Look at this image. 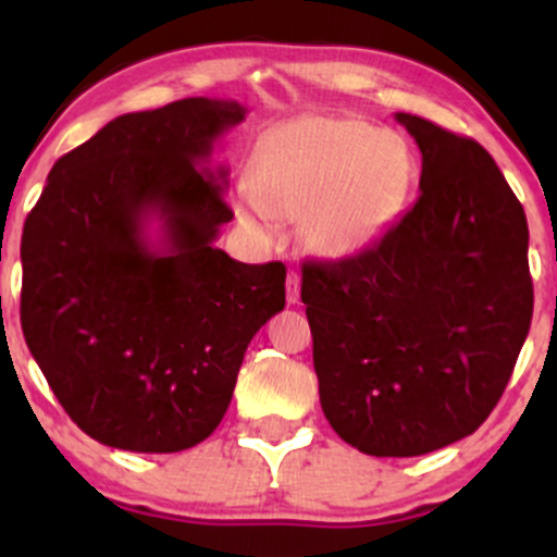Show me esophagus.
I'll use <instances>...</instances> for the list:
<instances>
[{
  "mask_svg": "<svg viewBox=\"0 0 557 557\" xmlns=\"http://www.w3.org/2000/svg\"><path fill=\"white\" fill-rule=\"evenodd\" d=\"M285 298H287V304H298V298H300V277H298V272L296 270H290L287 272V283H285Z\"/></svg>",
  "mask_w": 557,
  "mask_h": 557,
  "instance_id": "1",
  "label": "esophagus"
}]
</instances>
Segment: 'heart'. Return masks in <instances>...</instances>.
<instances>
[{
  "mask_svg": "<svg viewBox=\"0 0 557 557\" xmlns=\"http://www.w3.org/2000/svg\"><path fill=\"white\" fill-rule=\"evenodd\" d=\"M413 183V157L398 133L356 117H306L259 138L238 194V214L270 238L298 220L300 238L324 257H348L398 216Z\"/></svg>",
  "mask_w": 557,
  "mask_h": 557,
  "instance_id": "obj_1",
  "label": "heart"
}]
</instances>
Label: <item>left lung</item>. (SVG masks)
Here are the masks:
<instances>
[{"label": "left lung", "mask_w": 557, "mask_h": 557, "mask_svg": "<svg viewBox=\"0 0 557 557\" xmlns=\"http://www.w3.org/2000/svg\"><path fill=\"white\" fill-rule=\"evenodd\" d=\"M421 151L419 198L361 253L306 261L319 400L367 456L469 437L500 400L534 287L521 201L476 140L395 114Z\"/></svg>", "instance_id": "left-lung-1"}]
</instances>
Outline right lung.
Masks as SVG:
<instances>
[{
  "instance_id": "add662e5",
  "label": "right lung",
  "mask_w": 557,
  "mask_h": 557,
  "mask_svg": "<svg viewBox=\"0 0 557 557\" xmlns=\"http://www.w3.org/2000/svg\"><path fill=\"white\" fill-rule=\"evenodd\" d=\"M238 101L120 114L57 159L23 227L25 343L101 445L177 453L225 417L248 343L285 309V264L214 246L233 220L207 168ZM158 233L150 235V225Z\"/></svg>"
}]
</instances>
